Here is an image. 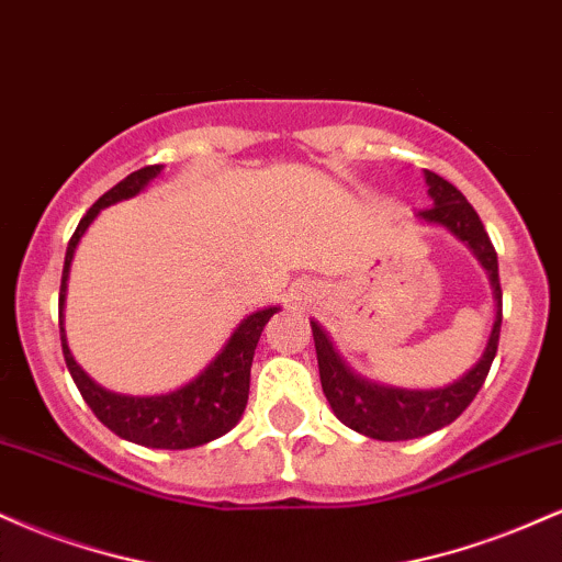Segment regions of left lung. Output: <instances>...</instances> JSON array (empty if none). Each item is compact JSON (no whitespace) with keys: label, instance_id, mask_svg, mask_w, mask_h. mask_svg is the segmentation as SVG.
Here are the masks:
<instances>
[{"label":"left lung","instance_id":"8db88e82","mask_svg":"<svg viewBox=\"0 0 562 562\" xmlns=\"http://www.w3.org/2000/svg\"><path fill=\"white\" fill-rule=\"evenodd\" d=\"M425 182L430 187L434 205L420 211V218L430 224H441L454 232L462 243L473 248L483 269L488 272V280L494 285L496 295V322L492 338H488L486 351L479 359V364L462 375L457 383L436 391H404L389 389V385L370 383V380L357 378L348 367L340 362L338 353L333 351V344L327 335L319 330L317 322H312L314 346H317V362L322 391L330 402L335 417L348 425L357 434H364L378 441H406V438H420L454 423L462 412L468 409L475 393L481 391L499 346V327H502V288H499V263H496V250L488 240L483 222L475 214L473 205L454 184L438 177L434 171H425Z\"/></svg>","mask_w":562,"mask_h":562}]
</instances>
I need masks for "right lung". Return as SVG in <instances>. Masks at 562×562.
<instances>
[{
    "instance_id": "add662e5",
    "label": "right lung",
    "mask_w": 562,
    "mask_h": 562,
    "mask_svg": "<svg viewBox=\"0 0 562 562\" xmlns=\"http://www.w3.org/2000/svg\"><path fill=\"white\" fill-rule=\"evenodd\" d=\"M160 169H164V166H145V169L128 173L126 179H121L119 184L111 187V190L83 214L66 250V267H63L60 282V308L63 303H66L68 272L70 261H74V250L89 224L94 222V216L100 214L105 205L134 198L137 192L145 190L147 182L156 179ZM274 312L277 306L261 308V312L243 319L240 327L232 333L227 346L222 348V353H218L214 362L205 367L192 383H187L184 389L164 393V396H121V393L100 389V385H97L94 380H89L87 372L74 362V357H70L66 346V333H63V327L60 340L70 378L79 385L83 402H87L89 409L94 412L97 420L108 425L115 436L139 443V447L192 449L224 436L227 430L235 428L237 420L243 417L245 404H248L250 364H254L256 346H259L263 325L272 319Z\"/></svg>"
}]
</instances>
